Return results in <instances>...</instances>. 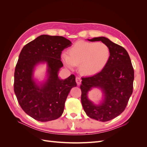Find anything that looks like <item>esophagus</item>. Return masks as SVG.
<instances>
[{
  "instance_id": "obj_1",
  "label": "esophagus",
  "mask_w": 147,
  "mask_h": 147,
  "mask_svg": "<svg viewBox=\"0 0 147 147\" xmlns=\"http://www.w3.org/2000/svg\"><path fill=\"white\" fill-rule=\"evenodd\" d=\"M75 80H76V82H77L78 85H79V84L81 83L82 79H81V78L80 77H76V79H75Z\"/></svg>"
}]
</instances>
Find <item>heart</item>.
<instances>
[{
    "instance_id": "heart-1",
    "label": "heart",
    "mask_w": 147,
    "mask_h": 147,
    "mask_svg": "<svg viewBox=\"0 0 147 147\" xmlns=\"http://www.w3.org/2000/svg\"><path fill=\"white\" fill-rule=\"evenodd\" d=\"M110 50L105 43L79 41L69 50V55H62L64 64L69 68L80 65V70L84 75H92L100 72L107 65Z\"/></svg>"
}]
</instances>
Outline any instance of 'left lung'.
<instances>
[{"label":"left lung","mask_w":147,"mask_h":147,"mask_svg":"<svg viewBox=\"0 0 147 147\" xmlns=\"http://www.w3.org/2000/svg\"><path fill=\"white\" fill-rule=\"evenodd\" d=\"M88 40L105 43L110 48V57L107 65L100 72L82 78V104L89 117L107 121L125 110L133 91L134 71L130 57L123 47L104 37ZM94 87L101 88L105 93V99L101 105H93L87 99V92Z\"/></svg>","instance_id":"left-lung-1"}]
</instances>
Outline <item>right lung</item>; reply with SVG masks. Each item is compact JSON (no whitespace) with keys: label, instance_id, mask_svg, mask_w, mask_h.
<instances>
[{"label":"right lung","instance_id":"1","mask_svg":"<svg viewBox=\"0 0 147 147\" xmlns=\"http://www.w3.org/2000/svg\"><path fill=\"white\" fill-rule=\"evenodd\" d=\"M71 44L64 37L42 35L26 44L20 53L15 70L14 91L24 112L39 121L59 118L70 90L77 85L74 74L65 80L57 75L63 66L62 51ZM44 61L48 64L49 78L39 87L32 78L33 70L37 63Z\"/></svg>","mask_w":147,"mask_h":147}]
</instances>
